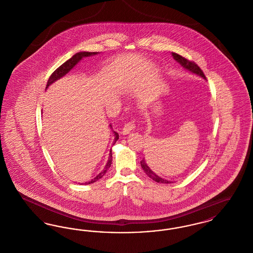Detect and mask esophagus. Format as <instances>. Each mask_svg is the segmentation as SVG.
I'll return each instance as SVG.
<instances>
[{
  "mask_svg": "<svg viewBox=\"0 0 253 253\" xmlns=\"http://www.w3.org/2000/svg\"><path fill=\"white\" fill-rule=\"evenodd\" d=\"M134 128H135V124H134L133 121L127 122V123L124 125L123 129H122V133H123V134H128V133H130L132 131H133Z\"/></svg>",
  "mask_w": 253,
  "mask_h": 253,
  "instance_id": "obj_1",
  "label": "esophagus"
}]
</instances>
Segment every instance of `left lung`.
<instances>
[{
  "mask_svg": "<svg viewBox=\"0 0 253 253\" xmlns=\"http://www.w3.org/2000/svg\"><path fill=\"white\" fill-rule=\"evenodd\" d=\"M171 55H172L173 59L176 60L177 62H179L185 69H187V70H189V71H191V72L194 73V74H196V75L202 77L203 79H206L204 73H203V71L201 70V68H200L194 61H193V60H189L188 59L182 57L180 55L176 54V53H171ZM140 165H141V167L143 169L145 173H146L150 178H152L153 180L156 181L157 183H165V184L171 183L170 181L165 180V179H163L162 177H160V176H158L157 174H156L151 169L148 167V165H147L146 162H145L144 158L140 161Z\"/></svg>",
  "mask_w": 253,
  "mask_h": 253,
  "instance_id": "obj_1",
  "label": "left lung"
}]
</instances>
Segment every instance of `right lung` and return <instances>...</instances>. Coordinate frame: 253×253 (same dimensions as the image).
I'll list each match as a JSON object with an SVG mask.
<instances>
[{"mask_svg": "<svg viewBox=\"0 0 253 253\" xmlns=\"http://www.w3.org/2000/svg\"><path fill=\"white\" fill-rule=\"evenodd\" d=\"M96 54H97L96 52H79V53L75 54L71 59L66 60L64 63H62V64L60 65V67H58L54 72L52 73V75L49 77L46 88L48 87L49 85L55 83L57 80H59L61 77H63L64 75H66L67 73L69 72V71L72 69L73 67H74L80 60H82L83 58L89 57V56H93V55H96ZM110 126H111V125H110ZM115 132V136H116V137H115V140H114V143H116L117 140L119 139V133L117 132ZM111 164H112V151H110L108 162H107V164H106L104 169H103L99 174H97L94 179H92L91 181H88V182H86L84 184H91V183H94V182H96V181L98 180V179H100V178L105 174V172L107 171V169L111 167Z\"/></svg>", "mask_w": 253, "mask_h": 253, "instance_id": "obj_1", "label": "right lung"}]
</instances>
